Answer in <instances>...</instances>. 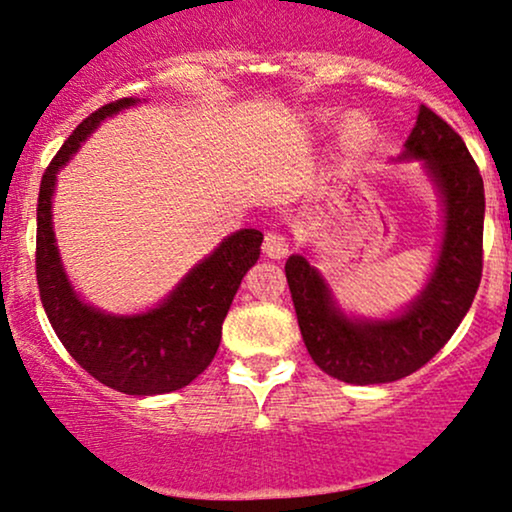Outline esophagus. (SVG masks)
I'll list each match as a JSON object with an SVG mask.
<instances>
[{
	"instance_id": "1",
	"label": "esophagus",
	"mask_w": 512,
	"mask_h": 512,
	"mask_svg": "<svg viewBox=\"0 0 512 512\" xmlns=\"http://www.w3.org/2000/svg\"><path fill=\"white\" fill-rule=\"evenodd\" d=\"M288 250L290 243L281 231H269V234L264 236V252H267L271 260H283V257L288 255Z\"/></svg>"
}]
</instances>
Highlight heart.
Segmentation results:
<instances>
[{
	"instance_id": "obj_1",
	"label": "heart",
	"mask_w": 512,
	"mask_h": 512,
	"mask_svg": "<svg viewBox=\"0 0 512 512\" xmlns=\"http://www.w3.org/2000/svg\"><path fill=\"white\" fill-rule=\"evenodd\" d=\"M346 133H349V135L356 133V124H353V121H349V124H346Z\"/></svg>"
}]
</instances>
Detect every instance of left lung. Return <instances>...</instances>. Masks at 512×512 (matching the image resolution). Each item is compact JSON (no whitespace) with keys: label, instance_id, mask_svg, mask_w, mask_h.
Returning a JSON list of instances; mask_svg holds the SVG:
<instances>
[{"label":"left lung","instance_id":"left-lung-1","mask_svg":"<svg viewBox=\"0 0 512 512\" xmlns=\"http://www.w3.org/2000/svg\"><path fill=\"white\" fill-rule=\"evenodd\" d=\"M398 161L421 163L438 189L445 222L431 276L403 311L351 316L304 255L285 262L306 351L320 370L346 384H388L424 367L454 335L482 278L485 185L461 135L421 105Z\"/></svg>","mask_w":512,"mask_h":512}]
</instances>
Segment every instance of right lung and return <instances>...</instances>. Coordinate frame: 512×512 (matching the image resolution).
Instances as JSON below:
<instances>
[{"instance_id":"right-lung-1","label":"right lung","mask_w":512,"mask_h":512,"mask_svg":"<svg viewBox=\"0 0 512 512\" xmlns=\"http://www.w3.org/2000/svg\"><path fill=\"white\" fill-rule=\"evenodd\" d=\"M138 102L121 98L93 112L46 168L37 201V283L58 339L91 377L126 395H159L192 384L215 358L231 299L245 271L260 260L264 236L257 229L227 236L166 299L133 316L100 311L77 295L53 231L56 177L102 121Z\"/></svg>"}]
</instances>
